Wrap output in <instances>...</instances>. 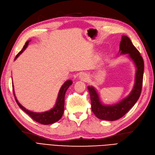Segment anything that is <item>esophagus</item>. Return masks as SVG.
Instances as JSON below:
<instances>
[{
  "label": "esophagus",
  "instance_id": "esophagus-1",
  "mask_svg": "<svg viewBox=\"0 0 155 155\" xmlns=\"http://www.w3.org/2000/svg\"><path fill=\"white\" fill-rule=\"evenodd\" d=\"M79 78L84 81H87L89 78V75L86 73H81L79 74Z\"/></svg>",
  "mask_w": 155,
  "mask_h": 155
}]
</instances>
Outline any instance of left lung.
<instances>
[{
  "label": "left lung",
  "mask_w": 155,
  "mask_h": 155,
  "mask_svg": "<svg viewBox=\"0 0 155 155\" xmlns=\"http://www.w3.org/2000/svg\"><path fill=\"white\" fill-rule=\"evenodd\" d=\"M119 52L120 54H128L129 57L132 60L137 68L135 82L130 94L117 104L104 105L94 87H87L90 94L92 111L98 118L104 120H117L124 116L137 102L142 91L144 63L140 53L134 46L131 40L126 35L122 37Z\"/></svg>",
  "instance_id": "left-lung-1"
}]
</instances>
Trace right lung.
Wrapping results in <instances>:
<instances>
[{
  "mask_svg": "<svg viewBox=\"0 0 155 155\" xmlns=\"http://www.w3.org/2000/svg\"><path fill=\"white\" fill-rule=\"evenodd\" d=\"M29 41H28L26 42L22 50L16 55L15 58V60H16L20 54H21L25 50V49H26V48L28 46ZM72 83L73 82L71 80H68V81L65 82L62 86V87H61V89H60L58 97L57 98L56 104L54 105V106L51 109H50V110L42 112V113L33 112V111L28 110V109H26L24 107H23L17 101V99L15 97V92H14L13 84H12V86H13V91L15 98V101L18 104V106L20 107V108H21L25 113H26L28 115L30 116L35 121L44 125H49L58 121L59 120L62 118L64 113V110L65 94H66L67 89L69 88V86H71Z\"/></svg>",
  "mask_w": 155,
  "mask_h": 155,
  "instance_id": "right-lung-1",
  "label": "right lung"
}]
</instances>
